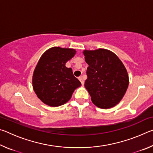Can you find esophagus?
Returning <instances> with one entry per match:
<instances>
[{
	"label": "esophagus",
	"instance_id": "34e87169",
	"mask_svg": "<svg viewBox=\"0 0 153 153\" xmlns=\"http://www.w3.org/2000/svg\"><path fill=\"white\" fill-rule=\"evenodd\" d=\"M78 79H79V80L80 82H81V83H82V84L83 85L84 84V79H83V78H82V76H80V77H78Z\"/></svg>",
	"mask_w": 153,
	"mask_h": 153
}]
</instances>
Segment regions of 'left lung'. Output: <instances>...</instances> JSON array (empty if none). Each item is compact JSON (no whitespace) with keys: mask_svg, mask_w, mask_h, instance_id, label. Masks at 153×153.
<instances>
[{"mask_svg":"<svg viewBox=\"0 0 153 153\" xmlns=\"http://www.w3.org/2000/svg\"><path fill=\"white\" fill-rule=\"evenodd\" d=\"M88 64L85 81L92 102L101 108H109L122 99L128 89L129 77L118 56L108 50L99 48L83 52Z\"/></svg>","mask_w":153,"mask_h":153,"instance_id":"obj_1","label":"left lung"}]
</instances>
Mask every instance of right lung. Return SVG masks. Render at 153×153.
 Returning <instances> with one entry per match:
<instances>
[{
	"label": "right lung",
	"mask_w": 153,
	"mask_h": 153,
	"mask_svg": "<svg viewBox=\"0 0 153 153\" xmlns=\"http://www.w3.org/2000/svg\"><path fill=\"white\" fill-rule=\"evenodd\" d=\"M72 48L53 47L41 56L32 77L33 88L38 98L51 107L64 105L71 98L81 82L65 63L74 57Z\"/></svg>",
	"instance_id": "1"
}]
</instances>
